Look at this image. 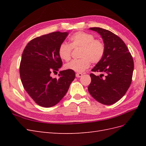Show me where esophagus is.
Masks as SVG:
<instances>
[{
  "instance_id": "1",
  "label": "esophagus",
  "mask_w": 146,
  "mask_h": 146,
  "mask_svg": "<svg viewBox=\"0 0 146 146\" xmlns=\"http://www.w3.org/2000/svg\"><path fill=\"white\" fill-rule=\"evenodd\" d=\"M82 76H83V74H82V73H77L76 75V76L78 78L81 77Z\"/></svg>"
}]
</instances>
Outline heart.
Returning a JSON list of instances; mask_svg holds the SVG:
<instances>
[{"label":"heart","mask_w":146,"mask_h":146,"mask_svg":"<svg viewBox=\"0 0 146 146\" xmlns=\"http://www.w3.org/2000/svg\"><path fill=\"white\" fill-rule=\"evenodd\" d=\"M70 44L61 43L58 48L60 58L68 61L70 59L72 48H82L80 59L73 60L66 63L64 68L77 72H82L89 68L91 62L93 64L99 63L103 58L105 52L104 43L99 39H95L93 35L83 32L74 33L69 38Z\"/></svg>","instance_id":"heart-1"}]
</instances>
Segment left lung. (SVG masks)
I'll use <instances>...</instances> for the list:
<instances>
[{
    "label": "left lung",
    "instance_id": "1",
    "mask_svg": "<svg viewBox=\"0 0 146 146\" xmlns=\"http://www.w3.org/2000/svg\"><path fill=\"white\" fill-rule=\"evenodd\" d=\"M90 29L101 35L105 52L103 58L92 69L101 74L99 76L90 74L88 91L99 102L112 105L125 95L131 85L133 60L124 42L116 35L100 27Z\"/></svg>",
    "mask_w": 146,
    "mask_h": 146
}]
</instances>
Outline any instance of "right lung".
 Instances as JSON below:
<instances>
[{"instance_id":"obj_1","label":"right lung","mask_w":146,"mask_h":146,"mask_svg":"<svg viewBox=\"0 0 146 146\" xmlns=\"http://www.w3.org/2000/svg\"><path fill=\"white\" fill-rule=\"evenodd\" d=\"M68 35L55 32L35 38L27 44L22 55V83L29 95L41 107L48 108L58 104L76 76L74 71L67 69L60 72L58 78L51 77L63 64L58 48Z\"/></svg>"}]
</instances>
